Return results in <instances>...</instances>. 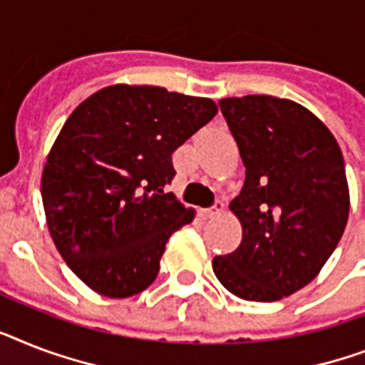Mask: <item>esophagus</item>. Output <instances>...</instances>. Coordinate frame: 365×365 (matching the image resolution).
<instances>
[{
  "mask_svg": "<svg viewBox=\"0 0 365 365\" xmlns=\"http://www.w3.org/2000/svg\"><path fill=\"white\" fill-rule=\"evenodd\" d=\"M221 213H223V202H221V200H217V202L213 204L212 208L200 210V217L212 219V217H215V215H221Z\"/></svg>",
  "mask_w": 365,
  "mask_h": 365,
  "instance_id": "34e87169",
  "label": "esophagus"
}]
</instances>
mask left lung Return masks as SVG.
Segmentation results:
<instances>
[{"label":"left lung","instance_id":"1","mask_svg":"<svg viewBox=\"0 0 365 365\" xmlns=\"http://www.w3.org/2000/svg\"><path fill=\"white\" fill-rule=\"evenodd\" d=\"M238 144L245 182L229 208L242 225L238 250L212 260L225 289L275 302L315 279L349 219L339 144L306 106L272 96L219 101Z\"/></svg>","mask_w":365,"mask_h":365}]
</instances>
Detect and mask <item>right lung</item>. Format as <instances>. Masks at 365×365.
Listing matches in <instances>:
<instances>
[{
	"instance_id": "right-lung-1",
	"label": "right lung",
	"mask_w": 365,
	"mask_h": 365,
	"mask_svg": "<svg viewBox=\"0 0 365 365\" xmlns=\"http://www.w3.org/2000/svg\"><path fill=\"white\" fill-rule=\"evenodd\" d=\"M215 114L206 97L114 84L67 118L41 195L59 255L97 294L129 298L155 281L168 238L195 217L165 192L173 153Z\"/></svg>"
}]
</instances>
